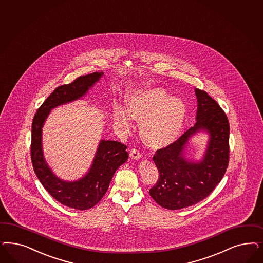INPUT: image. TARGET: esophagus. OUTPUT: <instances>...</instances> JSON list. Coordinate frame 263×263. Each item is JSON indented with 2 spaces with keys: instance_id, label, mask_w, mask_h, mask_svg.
<instances>
[{
  "instance_id": "1",
  "label": "esophagus",
  "mask_w": 263,
  "mask_h": 263,
  "mask_svg": "<svg viewBox=\"0 0 263 263\" xmlns=\"http://www.w3.org/2000/svg\"><path fill=\"white\" fill-rule=\"evenodd\" d=\"M129 157L132 158V160H136L137 161V160L141 159L142 155L137 149H132L130 152H129Z\"/></svg>"
}]
</instances>
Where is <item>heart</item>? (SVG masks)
Wrapping results in <instances>:
<instances>
[{
  "mask_svg": "<svg viewBox=\"0 0 263 263\" xmlns=\"http://www.w3.org/2000/svg\"><path fill=\"white\" fill-rule=\"evenodd\" d=\"M127 106L115 105L113 120L123 130L128 132L133 119L141 122L140 136L145 144L160 149L178 138L186 116L184 102L171 97L161 88L136 91L127 96Z\"/></svg>",
  "mask_w": 263,
  "mask_h": 263,
  "instance_id": "1",
  "label": "heart"
}]
</instances>
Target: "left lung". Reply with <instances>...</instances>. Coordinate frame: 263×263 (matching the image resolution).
Masks as SVG:
<instances>
[{
	"label": "left lung",
	"instance_id": "8db88e82",
	"mask_svg": "<svg viewBox=\"0 0 263 263\" xmlns=\"http://www.w3.org/2000/svg\"><path fill=\"white\" fill-rule=\"evenodd\" d=\"M196 123L172 144L158 150L153 161L159 180L149 194L161 207L170 210L186 208L201 201L223 177L229 161V123L218 102L202 90L195 89ZM199 131L210 136L200 161L185 158L189 138Z\"/></svg>",
	"mask_w": 263,
	"mask_h": 263
}]
</instances>
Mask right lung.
<instances>
[{
  "label": "right lung",
  "instance_id": "right-lung-1",
  "mask_svg": "<svg viewBox=\"0 0 263 263\" xmlns=\"http://www.w3.org/2000/svg\"><path fill=\"white\" fill-rule=\"evenodd\" d=\"M102 76L103 72H93L56 88L37 109L32 124L31 158L36 177L57 201L77 210L90 209L101 201L115 171L127 161V146L118 141L102 139L89 171L82 178L65 181L54 174L44 159L43 127L53 108L83 98Z\"/></svg>",
  "mask_w": 263,
  "mask_h": 263
}]
</instances>
